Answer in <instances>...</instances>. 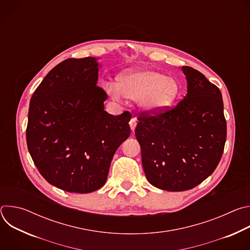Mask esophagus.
I'll return each mask as SVG.
<instances>
[{
	"mask_svg": "<svg viewBox=\"0 0 250 250\" xmlns=\"http://www.w3.org/2000/svg\"><path fill=\"white\" fill-rule=\"evenodd\" d=\"M136 125H137V121H136V118H132L129 122V125H130V128L132 131H134L135 127H136Z\"/></svg>",
	"mask_w": 250,
	"mask_h": 250,
	"instance_id": "34e87169",
	"label": "esophagus"
}]
</instances>
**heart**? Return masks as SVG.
<instances>
[{"label": "heart", "instance_id": "heart-1", "mask_svg": "<svg viewBox=\"0 0 250 250\" xmlns=\"http://www.w3.org/2000/svg\"><path fill=\"white\" fill-rule=\"evenodd\" d=\"M105 91L115 100L124 97L139 100L140 106L150 114H158L169 108L180 93L174 78L152 70H132L118 77V85L105 84Z\"/></svg>", "mask_w": 250, "mask_h": 250}]
</instances>
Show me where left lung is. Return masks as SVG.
<instances>
[{
	"label": "left lung",
	"instance_id": "8db88e82",
	"mask_svg": "<svg viewBox=\"0 0 250 250\" xmlns=\"http://www.w3.org/2000/svg\"><path fill=\"white\" fill-rule=\"evenodd\" d=\"M187 95L173 109L138 118L135 136L148 182L161 190H190L215 171L225 148L227 122L220 89L198 70L182 67Z\"/></svg>",
	"mask_w": 250,
	"mask_h": 250
}]
</instances>
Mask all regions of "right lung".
I'll return each instance as SVG.
<instances>
[{"label":"right lung","mask_w":250,"mask_h":250,"mask_svg":"<svg viewBox=\"0 0 250 250\" xmlns=\"http://www.w3.org/2000/svg\"><path fill=\"white\" fill-rule=\"evenodd\" d=\"M98 71L94 57L66 59L30 99L29 154L49 184L70 193L103 187L116 150L130 134V113L104 110L108 96L97 86Z\"/></svg>","instance_id":"obj_1"}]
</instances>
